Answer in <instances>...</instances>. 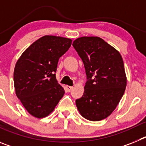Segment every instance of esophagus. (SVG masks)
Instances as JSON below:
<instances>
[{"instance_id": "34e87169", "label": "esophagus", "mask_w": 146, "mask_h": 146, "mask_svg": "<svg viewBox=\"0 0 146 146\" xmlns=\"http://www.w3.org/2000/svg\"><path fill=\"white\" fill-rule=\"evenodd\" d=\"M66 89L68 90V91H71L73 89V86H66Z\"/></svg>"}]
</instances>
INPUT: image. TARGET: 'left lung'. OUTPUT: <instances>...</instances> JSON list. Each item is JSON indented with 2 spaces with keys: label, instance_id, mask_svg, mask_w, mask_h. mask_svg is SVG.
<instances>
[{
  "label": "left lung",
  "instance_id": "obj_1",
  "mask_svg": "<svg viewBox=\"0 0 146 146\" xmlns=\"http://www.w3.org/2000/svg\"><path fill=\"white\" fill-rule=\"evenodd\" d=\"M84 64L87 82L83 96L76 100L83 118L99 121L116 108L126 87L123 61L116 49L98 36H82L73 42Z\"/></svg>",
  "mask_w": 146,
  "mask_h": 146
}]
</instances>
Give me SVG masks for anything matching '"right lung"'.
<instances>
[{"label":"right lung","instance_id":"right-lung-1","mask_svg":"<svg viewBox=\"0 0 146 146\" xmlns=\"http://www.w3.org/2000/svg\"><path fill=\"white\" fill-rule=\"evenodd\" d=\"M72 42L64 37L44 36L30 45L17 61L15 93L35 118L49 115L64 96V89L55 73L59 58L69 50Z\"/></svg>","mask_w":146,"mask_h":146}]
</instances>
